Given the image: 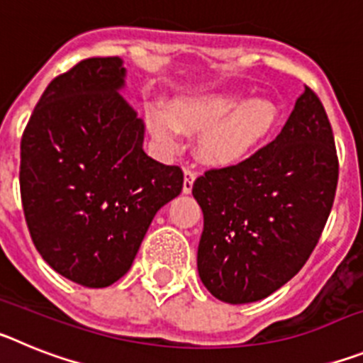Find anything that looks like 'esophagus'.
<instances>
[{"mask_svg": "<svg viewBox=\"0 0 363 363\" xmlns=\"http://www.w3.org/2000/svg\"><path fill=\"white\" fill-rule=\"evenodd\" d=\"M194 179H196V172L192 171V169H189V167H185L184 169V194H191Z\"/></svg>", "mask_w": 363, "mask_h": 363, "instance_id": "esophagus-1", "label": "esophagus"}]
</instances>
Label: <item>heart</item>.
I'll use <instances>...</instances> for the list:
<instances>
[{
	"instance_id": "1",
	"label": "heart",
	"mask_w": 363,
	"mask_h": 363,
	"mask_svg": "<svg viewBox=\"0 0 363 363\" xmlns=\"http://www.w3.org/2000/svg\"><path fill=\"white\" fill-rule=\"evenodd\" d=\"M277 121L278 107L272 99L256 96L242 101V96L230 91L182 98L172 112L163 107H152L147 112L150 134L165 149H176L184 130H203L198 152L213 165L242 162L264 143Z\"/></svg>"
}]
</instances>
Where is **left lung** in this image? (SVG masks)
Wrapping results in <instances>:
<instances>
[{
    "mask_svg": "<svg viewBox=\"0 0 363 363\" xmlns=\"http://www.w3.org/2000/svg\"><path fill=\"white\" fill-rule=\"evenodd\" d=\"M338 156L318 96L306 86L274 142L194 182L203 211L198 274L225 303L267 298L303 267L335 201Z\"/></svg>",
    "mask_w": 363,
    "mask_h": 363,
    "instance_id": "obj_1",
    "label": "left lung"
}]
</instances>
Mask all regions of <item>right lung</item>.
<instances>
[{
	"mask_svg": "<svg viewBox=\"0 0 363 363\" xmlns=\"http://www.w3.org/2000/svg\"><path fill=\"white\" fill-rule=\"evenodd\" d=\"M123 60L89 57L49 83L21 138L19 189L41 258L83 287L129 271L184 172L143 150L145 125L120 94Z\"/></svg>",
	"mask_w": 363,
	"mask_h": 363,
	"instance_id": "obj_1",
	"label": "right lung"
}]
</instances>
